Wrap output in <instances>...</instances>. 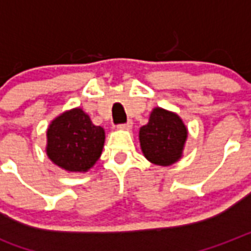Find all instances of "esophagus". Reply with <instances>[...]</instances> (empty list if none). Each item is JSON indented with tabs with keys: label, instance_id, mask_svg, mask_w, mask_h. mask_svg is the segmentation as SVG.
Returning a JSON list of instances; mask_svg holds the SVG:
<instances>
[{
	"label": "esophagus",
	"instance_id": "34e87169",
	"mask_svg": "<svg viewBox=\"0 0 251 251\" xmlns=\"http://www.w3.org/2000/svg\"><path fill=\"white\" fill-rule=\"evenodd\" d=\"M121 130H130L131 127H133V122L131 121H127L126 124H124V125H120L118 126Z\"/></svg>",
	"mask_w": 251,
	"mask_h": 251
}]
</instances>
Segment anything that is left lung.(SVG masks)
Listing matches in <instances>:
<instances>
[{"label": "left lung", "mask_w": 251, "mask_h": 251, "mask_svg": "<svg viewBox=\"0 0 251 251\" xmlns=\"http://www.w3.org/2000/svg\"><path fill=\"white\" fill-rule=\"evenodd\" d=\"M187 134L186 125L177 113L154 107L149 122L140 129L141 150L149 162L170 166L182 158Z\"/></svg>", "instance_id": "8db88e82"}]
</instances>
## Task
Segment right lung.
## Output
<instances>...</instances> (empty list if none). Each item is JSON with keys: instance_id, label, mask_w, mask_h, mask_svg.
<instances>
[{"instance_id": "right-lung-1", "label": "right lung", "mask_w": 251, "mask_h": 251, "mask_svg": "<svg viewBox=\"0 0 251 251\" xmlns=\"http://www.w3.org/2000/svg\"><path fill=\"white\" fill-rule=\"evenodd\" d=\"M105 130L74 107L57 116L46 130V155L68 173H86L101 157Z\"/></svg>"}]
</instances>
